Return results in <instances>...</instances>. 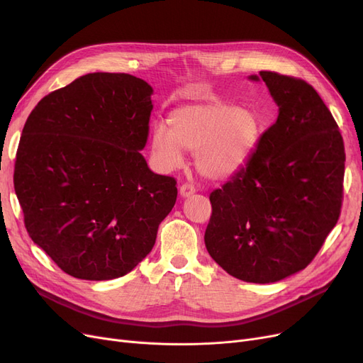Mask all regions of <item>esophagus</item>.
Masks as SVG:
<instances>
[{"instance_id": "esophagus-1", "label": "esophagus", "mask_w": 363, "mask_h": 363, "mask_svg": "<svg viewBox=\"0 0 363 363\" xmlns=\"http://www.w3.org/2000/svg\"><path fill=\"white\" fill-rule=\"evenodd\" d=\"M194 194H195V188L192 184L184 183V184L180 186V196H182V199H188V196H191Z\"/></svg>"}]
</instances>
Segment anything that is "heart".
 <instances>
[{"label": "heart", "instance_id": "obj_1", "mask_svg": "<svg viewBox=\"0 0 363 363\" xmlns=\"http://www.w3.org/2000/svg\"><path fill=\"white\" fill-rule=\"evenodd\" d=\"M260 133V121L251 108L208 101L175 108L168 130L157 125L150 144L162 171L177 169L183 151H191L196 171L206 179L228 180L247 167Z\"/></svg>", "mask_w": 363, "mask_h": 363}]
</instances>
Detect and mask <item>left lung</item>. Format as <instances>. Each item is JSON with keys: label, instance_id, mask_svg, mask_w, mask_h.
I'll list each match as a JSON object with an SVG mask.
<instances>
[{"label": "left lung", "instance_id": "1", "mask_svg": "<svg viewBox=\"0 0 363 363\" xmlns=\"http://www.w3.org/2000/svg\"><path fill=\"white\" fill-rule=\"evenodd\" d=\"M279 116L247 167L211 194L204 242L230 276L274 283L304 269L336 225L342 204L344 140L311 84L271 71Z\"/></svg>", "mask_w": 363, "mask_h": 363}]
</instances>
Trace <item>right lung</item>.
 <instances>
[{
  "instance_id": "right-lung-1",
  "label": "right lung",
  "mask_w": 363,
  "mask_h": 363,
  "mask_svg": "<svg viewBox=\"0 0 363 363\" xmlns=\"http://www.w3.org/2000/svg\"><path fill=\"white\" fill-rule=\"evenodd\" d=\"M152 87L94 72L43 96L19 140L15 192L33 242L82 280L125 276L155 247L177 200L140 155Z\"/></svg>"
}]
</instances>
